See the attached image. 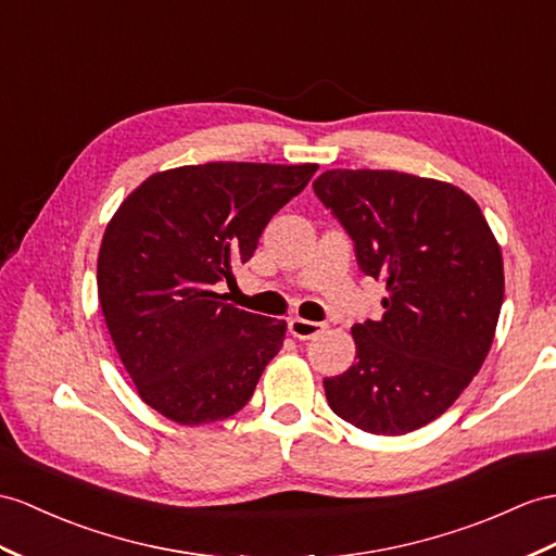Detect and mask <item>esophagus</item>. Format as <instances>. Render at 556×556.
<instances>
[{
  "label": "esophagus",
  "mask_w": 556,
  "mask_h": 556,
  "mask_svg": "<svg viewBox=\"0 0 556 556\" xmlns=\"http://www.w3.org/2000/svg\"><path fill=\"white\" fill-rule=\"evenodd\" d=\"M328 325L316 323V320H304V318H292L290 320V332L296 340H314L320 332H325Z\"/></svg>",
  "instance_id": "34e87169"
}]
</instances>
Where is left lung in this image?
<instances>
[{
    "label": "left lung",
    "mask_w": 556,
    "mask_h": 556,
    "mask_svg": "<svg viewBox=\"0 0 556 556\" xmlns=\"http://www.w3.org/2000/svg\"><path fill=\"white\" fill-rule=\"evenodd\" d=\"M318 200L354 240L384 314L351 328L356 363L325 377L334 415L401 437L451 408L489 356L505 296L503 254L463 188L391 169H330Z\"/></svg>",
    "instance_id": "obj_1"
}]
</instances>
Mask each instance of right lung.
<instances>
[{
	"label": "right lung",
	"mask_w": 556,
	"mask_h": 556,
	"mask_svg": "<svg viewBox=\"0 0 556 556\" xmlns=\"http://www.w3.org/2000/svg\"><path fill=\"white\" fill-rule=\"evenodd\" d=\"M318 165L207 162L157 172L105 226L97 282L119 361L153 410L179 425L245 405L286 340V320L226 304L282 205Z\"/></svg>",
	"instance_id": "obj_1"
}]
</instances>
